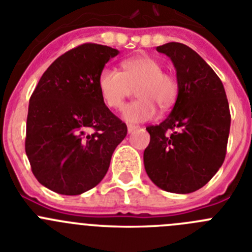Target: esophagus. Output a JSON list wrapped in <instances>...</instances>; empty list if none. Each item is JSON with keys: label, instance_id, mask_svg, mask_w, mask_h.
I'll list each match as a JSON object with an SVG mask.
<instances>
[{"label": "esophagus", "instance_id": "obj_1", "mask_svg": "<svg viewBox=\"0 0 252 252\" xmlns=\"http://www.w3.org/2000/svg\"><path fill=\"white\" fill-rule=\"evenodd\" d=\"M137 128H139V126H135V125H128V126H127L128 133H131V132H132V131L137 130Z\"/></svg>", "mask_w": 252, "mask_h": 252}]
</instances>
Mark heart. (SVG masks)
Listing matches in <instances>:
<instances>
[{
  "label": "heart",
  "mask_w": 252,
  "mask_h": 252,
  "mask_svg": "<svg viewBox=\"0 0 252 252\" xmlns=\"http://www.w3.org/2000/svg\"><path fill=\"white\" fill-rule=\"evenodd\" d=\"M122 72L112 66H104L99 72V94L108 108L119 110L127 97L131 87H136L139 99L122 108V119L128 124H139L153 120L158 106L166 110L178 97V82L169 73L162 72L159 60L149 55H137L124 60Z\"/></svg>",
  "instance_id": "obj_1"
}]
</instances>
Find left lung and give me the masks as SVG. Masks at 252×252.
<instances>
[{"instance_id":"left-lung-1","label":"left lung","mask_w":252,"mask_h":252,"mask_svg":"<svg viewBox=\"0 0 252 252\" xmlns=\"http://www.w3.org/2000/svg\"><path fill=\"white\" fill-rule=\"evenodd\" d=\"M157 50L174 64L179 91L170 115L146 127L144 165L155 186L187 194L206 186L223 164L230 106L221 79L193 49L168 43Z\"/></svg>"}]
</instances>
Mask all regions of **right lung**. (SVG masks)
<instances>
[{
    "label": "right lung",
    "instance_id": "add662e5",
    "mask_svg": "<svg viewBox=\"0 0 252 252\" xmlns=\"http://www.w3.org/2000/svg\"><path fill=\"white\" fill-rule=\"evenodd\" d=\"M117 49L87 43L54 60L31 94L25 151L40 184L78 195L106 175L127 126L103 103L99 72Z\"/></svg>",
    "mask_w": 252,
    "mask_h": 252
}]
</instances>
